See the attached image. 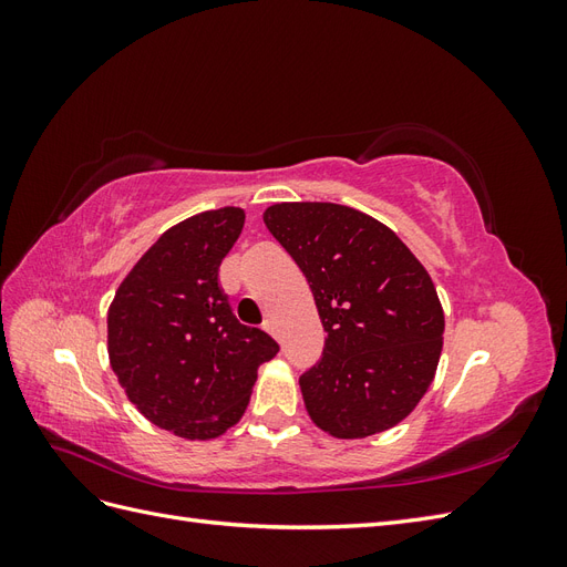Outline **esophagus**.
Here are the masks:
<instances>
[{
    "instance_id": "34e87169",
    "label": "esophagus",
    "mask_w": 567,
    "mask_h": 567,
    "mask_svg": "<svg viewBox=\"0 0 567 567\" xmlns=\"http://www.w3.org/2000/svg\"><path fill=\"white\" fill-rule=\"evenodd\" d=\"M262 326H265V331H267V333H271V336H277V321H274L271 317H267Z\"/></svg>"
}]
</instances>
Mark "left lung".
Instances as JSON below:
<instances>
[{"instance_id": "1", "label": "left lung", "mask_w": 567, "mask_h": 567, "mask_svg": "<svg viewBox=\"0 0 567 567\" xmlns=\"http://www.w3.org/2000/svg\"><path fill=\"white\" fill-rule=\"evenodd\" d=\"M262 217L310 284L326 331L321 359L300 375L307 414L340 440L404 421L442 352L431 274L398 234L348 205L277 203Z\"/></svg>"}]
</instances>
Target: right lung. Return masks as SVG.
<instances>
[{
  "label": "right lung",
  "instance_id": "add662e5",
  "mask_svg": "<svg viewBox=\"0 0 567 567\" xmlns=\"http://www.w3.org/2000/svg\"><path fill=\"white\" fill-rule=\"evenodd\" d=\"M246 213L219 208L169 227L115 290L111 369L127 400L163 431L213 440L241 421L277 340L238 321L219 265Z\"/></svg>",
  "mask_w": 567,
  "mask_h": 567
}]
</instances>
